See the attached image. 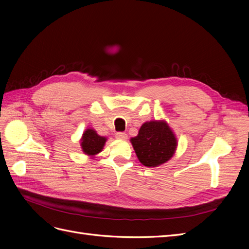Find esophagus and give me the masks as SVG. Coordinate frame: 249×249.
Instances as JSON below:
<instances>
[{
    "mask_svg": "<svg viewBox=\"0 0 249 249\" xmlns=\"http://www.w3.org/2000/svg\"><path fill=\"white\" fill-rule=\"evenodd\" d=\"M116 138L117 139H120V140H125L126 138H127V135L125 134V133H124V132H118V133H116Z\"/></svg>",
    "mask_w": 249,
    "mask_h": 249,
    "instance_id": "34e87169",
    "label": "esophagus"
}]
</instances>
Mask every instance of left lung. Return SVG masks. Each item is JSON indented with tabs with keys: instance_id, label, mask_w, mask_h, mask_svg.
<instances>
[{
	"instance_id": "8db88e82",
	"label": "left lung",
	"mask_w": 249,
	"mask_h": 249,
	"mask_svg": "<svg viewBox=\"0 0 249 249\" xmlns=\"http://www.w3.org/2000/svg\"><path fill=\"white\" fill-rule=\"evenodd\" d=\"M138 160L146 167H157L175 155L178 139L166 120H150L141 125L136 137L131 138Z\"/></svg>"
}]
</instances>
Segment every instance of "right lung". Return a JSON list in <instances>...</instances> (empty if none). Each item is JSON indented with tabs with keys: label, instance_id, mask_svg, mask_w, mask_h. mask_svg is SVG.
<instances>
[{
	"label": "right lung",
	"instance_id": "add662e5",
	"mask_svg": "<svg viewBox=\"0 0 249 249\" xmlns=\"http://www.w3.org/2000/svg\"><path fill=\"white\" fill-rule=\"evenodd\" d=\"M106 141L107 137L100 136L92 127L86 129L80 139L83 153L91 159L102 152L105 144H106Z\"/></svg>",
	"mask_w": 249,
	"mask_h": 249
}]
</instances>
